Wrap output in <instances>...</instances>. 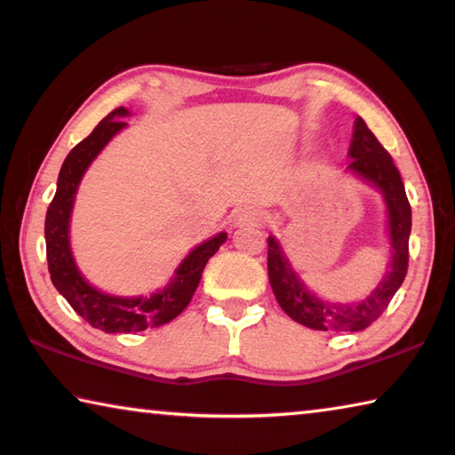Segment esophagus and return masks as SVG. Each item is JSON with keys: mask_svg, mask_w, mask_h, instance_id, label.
I'll return each mask as SVG.
<instances>
[{"mask_svg": "<svg viewBox=\"0 0 455 455\" xmlns=\"http://www.w3.org/2000/svg\"><path fill=\"white\" fill-rule=\"evenodd\" d=\"M263 222V214L252 206H244L235 212V225L236 227H257Z\"/></svg>", "mask_w": 455, "mask_h": 455, "instance_id": "obj_1", "label": "esophagus"}]
</instances>
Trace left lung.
I'll return each mask as SVG.
<instances>
[{
    "label": "left lung",
    "instance_id": "obj_1",
    "mask_svg": "<svg viewBox=\"0 0 455 455\" xmlns=\"http://www.w3.org/2000/svg\"><path fill=\"white\" fill-rule=\"evenodd\" d=\"M349 171L361 179L375 184L381 190L387 204L389 214V244L391 260L387 273L377 284V289L363 299L361 303H329L315 297L305 287L292 271L281 244L268 236L267 268L268 281H271L273 292L279 301L281 309L289 315L292 321L317 331H361L367 329L387 309L391 299L402 287L407 275V263H410V233H411V206L405 195V187L397 166L389 152L383 148L375 134L367 128L363 118L355 120L353 128V140L349 146Z\"/></svg>",
    "mask_w": 455,
    "mask_h": 455
}]
</instances>
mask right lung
Segmentation results:
<instances>
[{
  "label": "right lung",
  "mask_w": 455,
  "mask_h": 455,
  "mask_svg": "<svg viewBox=\"0 0 455 455\" xmlns=\"http://www.w3.org/2000/svg\"><path fill=\"white\" fill-rule=\"evenodd\" d=\"M124 116H128L126 108H116L92 130L88 138L74 146L61 164L56 196L45 214V255H48L53 287L60 291V295H64L82 319H86L92 327L104 331V333H136V331L164 325L179 317L195 295L204 265L227 241V233H219L192 249L190 255L176 268L172 281L150 297L106 295L84 279L70 249L74 198L92 160L102 152L114 134H118L126 126V122L120 120Z\"/></svg>",
  "instance_id": "add662e5"
}]
</instances>
